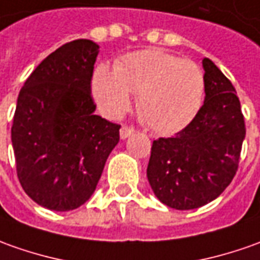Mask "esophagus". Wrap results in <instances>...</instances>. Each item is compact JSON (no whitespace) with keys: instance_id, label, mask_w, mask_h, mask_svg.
I'll return each instance as SVG.
<instances>
[{"instance_id":"34e87169","label":"esophagus","mask_w":260,"mask_h":260,"mask_svg":"<svg viewBox=\"0 0 260 260\" xmlns=\"http://www.w3.org/2000/svg\"><path fill=\"white\" fill-rule=\"evenodd\" d=\"M132 134H135V129L132 128V126H128V125H123L122 128H121V132H119V135L122 139H126L128 137H131Z\"/></svg>"}]
</instances>
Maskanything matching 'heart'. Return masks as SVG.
<instances>
[{
    "mask_svg": "<svg viewBox=\"0 0 260 260\" xmlns=\"http://www.w3.org/2000/svg\"><path fill=\"white\" fill-rule=\"evenodd\" d=\"M93 98L107 115L122 114L138 93L139 118L159 134L183 128L201 108L204 74L189 59L162 49H144L125 55L115 71L98 67L92 78Z\"/></svg>",
    "mask_w": 260,
    "mask_h": 260,
    "instance_id": "1",
    "label": "heart"
}]
</instances>
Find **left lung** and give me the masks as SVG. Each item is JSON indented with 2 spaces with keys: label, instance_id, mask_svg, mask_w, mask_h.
<instances>
[{
  "label": "left lung",
  "instance_id": "obj_1",
  "mask_svg": "<svg viewBox=\"0 0 260 260\" xmlns=\"http://www.w3.org/2000/svg\"><path fill=\"white\" fill-rule=\"evenodd\" d=\"M202 65L204 105L174 137L153 141L146 169L156 198L179 211L201 208L226 189L238 171L246 135L232 82L209 58Z\"/></svg>",
  "mask_w": 260,
  "mask_h": 260
}]
</instances>
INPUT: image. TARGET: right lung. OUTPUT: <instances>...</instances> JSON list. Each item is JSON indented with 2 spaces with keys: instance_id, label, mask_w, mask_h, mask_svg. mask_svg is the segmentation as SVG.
<instances>
[{
  "instance_id": "obj_1",
  "label": "right lung",
  "mask_w": 260,
  "mask_h": 260,
  "mask_svg": "<svg viewBox=\"0 0 260 260\" xmlns=\"http://www.w3.org/2000/svg\"><path fill=\"white\" fill-rule=\"evenodd\" d=\"M100 47L75 40L49 54L21 88L11 128L19 183L34 202L72 211L91 198L121 125L93 115Z\"/></svg>"
}]
</instances>
